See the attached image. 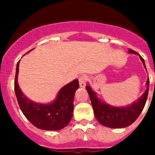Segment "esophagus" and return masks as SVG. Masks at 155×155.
I'll return each instance as SVG.
<instances>
[{
    "instance_id": "34e87169",
    "label": "esophagus",
    "mask_w": 155,
    "mask_h": 155,
    "mask_svg": "<svg viewBox=\"0 0 155 155\" xmlns=\"http://www.w3.org/2000/svg\"><path fill=\"white\" fill-rule=\"evenodd\" d=\"M79 85L82 87H85V85H86L87 82V77L85 76H81L79 78Z\"/></svg>"
}]
</instances>
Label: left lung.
I'll return each mask as SVG.
<instances>
[{
  "mask_svg": "<svg viewBox=\"0 0 155 155\" xmlns=\"http://www.w3.org/2000/svg\"><path fill=\"white\" fill-rule=\"evenodd\" d=\"M128 51L130 53H135V54H139L138 53L130 48ZM140 57L145 68L144 59L140 55ZM146 85V91L137 102L134 103L132 105L129 107L123 108L114 107L108 104H104L97 97L95 92L91 90L89 85H87L85 88L91 101L94 113L100 124L107 127L122 128L133 124L143 111L146 103L147 97H148V89H149V78L147 80Z\"/></svg>",
  "mask_w": 155,
  "mask_h": 155,
  "instance_id": "obj_1",
  "label": "left lung"
}]
</instances>
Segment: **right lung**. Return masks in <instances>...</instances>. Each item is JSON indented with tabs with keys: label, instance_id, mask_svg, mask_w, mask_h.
Masks as SVG:
<instances>
[{
	"label": "right lung",
	"instance_id": "1",
	"mask_svg": "<svg viewBox=\"0 0 155 155\" xmlns=\"http://www.w3.org/2000/svg\"><path fill=\"white\" fill-rule=\"evenodd\" d=\"M18 64L19 61L16 65L14 89L18 105L26 118L36 127L45 130H58L66 127L73 116V97L79 87V80L75 79L62 87L51 104H37L25 97L19 89L17 83Z\"/></svg>",
	"mask_w": 155,
	"mask_h": 155
}]
</instances>
